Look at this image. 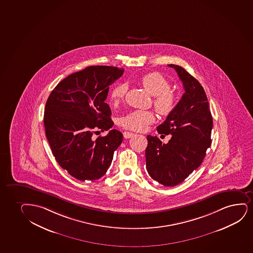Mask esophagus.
Masks as SVG:
<instances>
[{
	"label": "esophagus",
	"instance_id": "1",
	"mask_svg": "<svg viewBox=\"0 0 253 253\" xmlns=\"http://www.w3.org/2000/svg\"><path fill=\"white\" fill-rule=\"evenodd\" d=\"M123 134H124V137L125 139H128V138L132 137L134 134V133H131V132H128V131H125Z\"/></svg>",
	"mask_w": 253,
	"mask_h": 253
}]
</instances>
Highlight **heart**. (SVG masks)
<instances>
[{
    "instance_id": "b5f03b06",
    "label": "heart",
    "mask_w": 253,
    "mask_h": 253,
    "mask_svg": "<svg viewBox=\"0 0 253 253\" xmlns=\"http://www.w3.org/2000/svg\"><path fill=\"white\" fill-rule=\"evenodd\" d=\"M140 83L147 92L153 95V106L161 115L171 113L177 104L176 94L170 90V83L159 72H150L140 78ZM127 92L125 84L117 85L111 92V100L114 105L120 103ZM154 121L152 112L146 110H134L120 119V125L131 130L140 131Z\"/></svg>"
}]
</instances>
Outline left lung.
Listing matches in <instances>:
<instances>
[{
    "label": "left lung",
    "mask_w": 253,
    "mask_h": 253,
    "mask_svg": "<svg viewBox=\"0 0 253 253\" xmlns=\"http://www.w3.org/2000/svg\"><path fill=\"white\" fill-rule=\"evenodd\" d=\"M169 66L177 72L185 92L174 111L157 127L159 134H171L168 143L147 135L146 166L153 180L174 187L203 162L211 144L213 121L206 92L199 81L181 66Z\"/></svg>",
    "instance_id": "1"
}]
</instances>
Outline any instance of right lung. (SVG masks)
I'll use <instances>...</instances> for the list:
<instances>
[{"instance_id": "1", "label": "right lung", "mask_w": 253, "mask_h": 253, "mask_svg": "<svg viewBox=\"0 0 253 253\" xmlns=\"http://www.w3.org/2000/svg\"><path fill=\"white\" fill-rule=\"evenodd\" d=\"M124 72L115 66H88L63 79L47 98L43 122L52 153L79 181L103 176L122 143V133L117 129L96 139L94 134L113 126L106 97L110 85Z\"/></svg>"}]
</instances>
